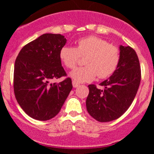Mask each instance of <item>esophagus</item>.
<instances>
[{"label": "esophagus", "instance_id": "obj_1", "mask_svg": "<svg viewBox=\"0 0 154 154\" xmlns=\"http://www.w3.org/2000/svg\"><path fill=\"white\" fill-rule=\"evenodd\" d=\"M72 85H73V87H74V88H77V87L79 86L80 84L78 83V82H77L76 81H75V80H73V81H72Z\"/></svg>", "mask_w": 154, "mask_h": 154}]
</instances>
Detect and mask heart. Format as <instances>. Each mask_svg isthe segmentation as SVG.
<instances>
[{
  "instance_id": "heart-1",
  "label": "heart",
  "mask_w": 154,
  "mask_h": 154,
  "mask_svg": "<svg viewBox=\"0 0 154 154\" xmlns=\"http://www.w3.org/2000/svg\"><path fill=\"white\" fill-rule=\"evenodd\" d=\"M80 56H85V65L72 71L70 77L77 82H86L92 81L96 75L99 79L111 75L119 65L120 51L116 45L94 35L79 39L76 48L63 46L59 51L61 62L68 69H74Z\"/></svg>"
}]
</instances>
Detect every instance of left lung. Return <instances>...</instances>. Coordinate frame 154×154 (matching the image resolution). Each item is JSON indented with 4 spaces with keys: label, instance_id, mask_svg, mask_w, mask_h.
<instances>
[{
    "label": "left lung",
    "instance_id": "left-lung-1",
    "mask_svg": "<svg viewBox=\"0 0 154 154\" xmlns=\"http://www.w3.org/2000/svg\"><path fill=\"white\" fill-rule=\"evenodd\" d=\"M120 61L108 79L99 85H89L86 109L99 122L115 120L129 109L137 95L141 79V70L137 53L130 46H119Z\"/></svg>",
    "mask_w": 154,
    "mask_h": 154
}]
</instances>
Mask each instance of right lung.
Segmentation results:
<instances>
[{"instance_id":"1","label":"right lung","mask_w":154,"mask_h":154,"mask_svg":"<svg viewBox=\"0 0 154 154\" xmlns=\"http://www.w3.org/2000/svg\"><path fill=\"white\" fill-rule=\"evenodd\" d=\"M60 34H44L22 48L14 63V92L25 113L37 120L55 117L72 89V79L50 83L66 76L59 51L66 43Z\"/></svg>"}]
</instances>
